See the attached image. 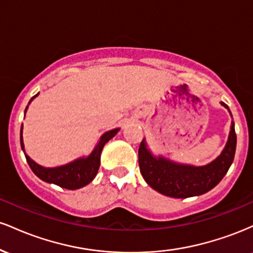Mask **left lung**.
Masks as SVG:
<instances>
[{
	"label": "left lung",
	"mask_w": 253,
	"mask_h": 253,
	"mask_svg": "<svg viewBox=\"0 0 253 253\" xmlns=\"http://www.w3.org/2000/svg\"><path fill=\"white\" fill-rule=\"evenodd\" d=\"M229 110L226 103L221 102ZM232 115V114H231ZM237 146L234 123L232 121L228 140L220 156L203 167L179 164L159 156L155 157L147 149L145 139L139 146V168L145 182L152 189L175 199L199 196L207 193L223 178L233 163Z\"/></svg>",
	"instance_id": "left-lung-1"
}]
</instances>
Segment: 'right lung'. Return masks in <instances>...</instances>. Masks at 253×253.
<instances>
[{
    "label": "right lung",
    "instance_id": "add662e5",
    "mask_svg": "<svg viewBox=\"0 0 253 253\" xmlns=\"http://www.w3.org/2000/svg\"><path fill=\"white\" fill-rule=\"evenodd\" d=\"M38 95H39V92L34 95L31 98V101L36 98ZM31 101L28 102V104L31 103ZM27 108L28 106L26 107L25 114ZM119 130H120V128H115L104 133L100 138V141L95 146V149L92 150V152L88 157H82V158H78L76 161L71 162V163L57 168H43L42 165L37 164L33 159H31L30 157L26 155L24 139H22V126L21 130H20V143H21V149L25 153L26 161H27L32 171L40 179H42L43 182L53 183V184L59 185V187L65 188V189L75 190L85 187L86 184H89L95 178L98 168H100V158L103 146L106 145V143H108L113 136L117 134Z\"/></svg>",
    "mask_w": 253,
    "mask_h": 253
}]
</instances>
